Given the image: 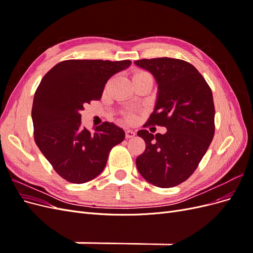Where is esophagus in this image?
Masks as SVG:
<instances>
[{"label":"esophagus","instance_id":"1","mask_svg":"<svg viewBox=\"0 0 253 253\" xmlns=\"http://www.w3.org/2000/svg\"><path fill=\"white\" fill-rule=\"evenodd\" d=\"M136 133L134 131H132V129H126V138H133V137H135Z\"/></svg>","mask_w":253,"mask_h":253}]
</instances>
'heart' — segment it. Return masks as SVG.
Returning a JSON list of instances; mask_svg holds the SVG:
<instances>
[{
	"label": "heart",
	"mask_w": 253,
	"mask_h": 253,
	"mask_svg": "<svg viewBox=\"0 0 253 253\" xmlns=\"http://www.w3.org/2000/svg\"><path fill=\"white\" fill-rule=\"evenodd\" d=\"M144 76H151V75L148 74V73H145V72H139V73H137V74L134 75L133 79L134 78H139V77H144Z\"/></svg>",
	"instance_id": "obj_1"
}]
</instances>
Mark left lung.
I'll list each match as a JSON object with an SVG mask.
<instances>
[{"instance_id":"left-lung-1","label":"left lung","mask_w":253,"mask_h":253,"mask_svg":"<svg viewBox=\"0 0 253 253\" xmlns=\"http://www.w3.org/2000/svg\"><path fill=\"white\" fill-rule=\"evenodd\" d=\"M134 63L151 73L157 83L148 122L167 128L165 134L137 132L145 151L136 158V167L152 185L172 188L190 177L213 139L212 91L200 72L183 60L164 57Z\"/></svg>"}]
</instances>
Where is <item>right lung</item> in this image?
I'll use <instances>...</instances> for the list:
<instances>
[{"mask_svg":"<svg viewBox=\"0 0 253 253\" xmlns=\"http://www.w3.org/2000/svg\"><path fill=\"white\" fill-rule=\"evenodd\" d=\"M129 60H66L44 76L34 97L35 141L55 171L70 182L84 183L100 174L113 147L124 141L118 126L104 122L93 133L81 126L83 105L101 98L113 75Z\"/></svg>","mask_w":253,"mask_h":253,"instance_id":"obj_1","label":"right lung"}]
</instances>
